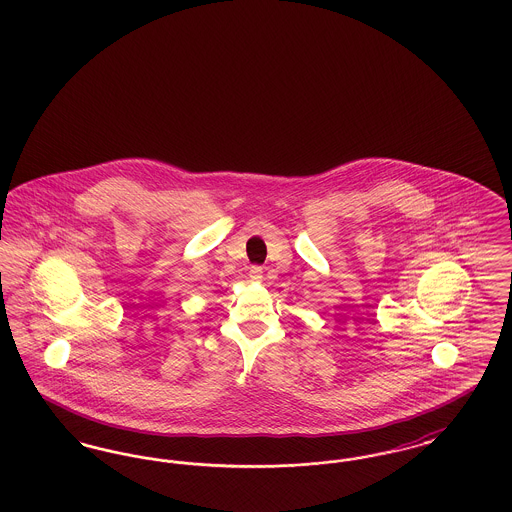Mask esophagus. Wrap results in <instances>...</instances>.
I'll list each match as a JSON object with an SVG mask.
<instances>
[{"mask_svg":"<svg viewBox=\"0 0 512 512\" xmlns=\"http://www.w3.org/2000/svg\"><path fill=\"white\" fill-rule=\"evenodd\" d=\"M249 278H251L253 282H261V280H263V267L255 265V267L249 268Z\"/></svg>","mask_w":512,"mask_h":512,"instance_id":"obj_1","label":"esophagus"}]
</instances>
